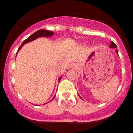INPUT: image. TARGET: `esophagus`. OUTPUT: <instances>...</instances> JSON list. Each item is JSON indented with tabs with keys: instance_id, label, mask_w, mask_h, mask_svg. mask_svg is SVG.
I'll return each mask as SVG.
<instances>
[{
	"instance_id": "1",
	"label": "esophagus",
	"mask_w": 133,
	"mask_h": 133,
	"mask_svg": "<svg viewBox=\"0 0 133 133\" xmlns=\"http://www.w3.org/2000/svg\"><path fill=\"white\" fill-rule=\"evenodd\" d=\"M70 67L72 68V69H75V68H77V65L75 64H74V63H72V64H70Z\"/></svg>"
}]
</instances>
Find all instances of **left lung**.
<instances>
[{"mask_svg":"<svg viewBox=\"0 0 133 133\" xmlns=\"http://www.w3.org/2000/svg\"><path fill=\"white\" fill-rule=\"evenodd\" d=\"M110 46V48H117V45H116V44H115V43H113V42H111V43H110V46ZM115 51H116V53H117V55H118V50H116ZM79 97H80V96H79Z\"/></svg>","mask_w":133,"mask_h":133,"instance_id":"1","label":"left lung"}]
</instances>
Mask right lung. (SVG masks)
<instances>
[{"mask_svg": "<svg viewBox=\"0 0 133 133\" xmlns=\"http://www.w3.org/2000/svg\"><path fill=\"white\" fill-rule=\"evenodd\" d=\"M53 35H54L53 32L50 31V30H44V29H41V30H37L36 32H35V33H33L32 35H30L29 38H27L26 39L24 40V41H23V43H22V44H21V46H20L19 49H18V51H17V52H16V55H17V53L18 52V51L21 50V49L23 47L24 44H26V43H30V42H31V41H35V40H36V38H40V37H50V36H52ZM61 78H62V76H61V77H60L59 79H58V81H60V80L61 79ZM54 98H55V97L52 98V100H51V101H52Z\"/></svg>", "mask_w": 133, "mask_h": 133, "instance_id": "obj_1", "label": "right lung"}]
</instances>
